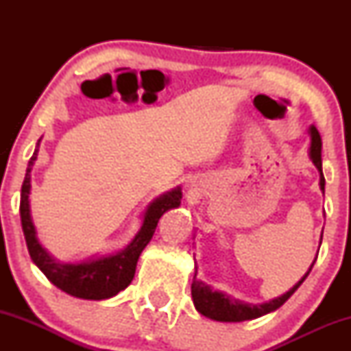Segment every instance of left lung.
<instances>
[{
  "instance_id": "obj_1",
  "label": "left lung",
  "mask_w": 351,
  "mask_h": 351,
  "mask_svg": "<svg viewBox=\"0 0 351 351\" xmlns=\"http://www.w3.org/2000/svg\"><path fill=\"white\" fill-rule=\"evenodd\" d=\"M310 138H312V143H310V158L315 167L320 171V189L325 193V178H324V171H322V138L320 134L315 127H310ZM317 261V257H315ZM310 265L308 272L312 271L313 264ZM308 272L305 274L302 279L297 282L295 285L287 293H284L282 297H277L267 304L263 305H251V304H243V302L232 299L231 295H226L223 292L213 291L211 287L206 284H203L201 280H196V274L193 277V284H191V295H193V304L201 315L213 318V320L217 322H244V320H252V318L263 317L265 313L274 312L284 305L285 302L289 300V297L292 295L297 289L300 287V284L307 279Z\"/></svg>"
}]
</instances>
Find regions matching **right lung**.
Returning <instances> with one entry per match:
<instances>
[{
    "label": "right lung",
    "mask_w": 351,
    "mask_h": 351,
    "mask_svg": "<svg viewBox=\"0 0 351 351\" xmlns=\"http://www.w3.org/2000/svg\"><path fill=\"white\" fill-rule=\"evenodd\" d=\"M39 147V142H38ZM38 147L31 156L27 165L26 176H24L21 186V203H19V213H21V224L24 239H26L27 251H29L33 263L41 269L44 276L49 279L56 287L79 299L87 300H102L110 299L123 289L130 285L135 276L136 261L150 243L155 232L156 224L168 209L178 208L181 203V189L176 188L167 195L160 196L148 206L145 213L142 229L135 239L132 241L122 252L115 256L102 257V259H92L82 264H59L44 251L36 237V229L31 221L29 213V189H31V168L38 156Z\"/></svg>",
    "instance_id": "right-lung-1"
}]
</instances>
